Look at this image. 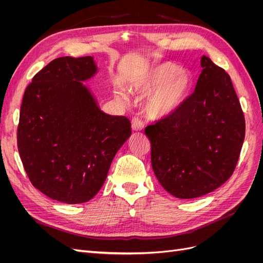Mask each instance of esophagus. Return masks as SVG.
<instances>
[{"mask_svg": "<svg viewBox=\"0 0 263 263\" xmlns=\"http://www.w3.org/2000/svg\"><path fill=\"white\" fill-rule=\"evenodd\" d=\"M132 128H133V130H135V132L141 130L142 128H144V123H142L138 117H134V118L132 119Z\"/></svg>", "mask_w": 263, "mask_h": 263, "instance_id": "1", "label": "esophagus"}]
</instances>
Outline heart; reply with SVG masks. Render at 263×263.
<instances>
[{"label":"heart","instance_id":"heart-1","mask_svg":"<svg viewBox=\"0 0 263 263\" xmlns=\"http://www.w3.org/2000/svg\"><path fill=\"white\" fill-rule=\"evenodd\" d=\"M193 85V78L186 70L171 62L150 67L135 78L132 86L141 95H147L145 113L154 119L173 115L184 104ZM117 97L124 99L122 92Z\"/></svg>","mask_w":263,"mask_h":263}]
</instances>
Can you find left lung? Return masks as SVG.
I'll return each mask as SVG.
<instances>
[{
	"instance_id": "left-lung-1",
	"label": "left lung",
	"mask_w": 263,
	"mask_h": 263,
	"mask_svg": "<svg viewBox=\"0 0 263 263\" xmlns=\"http://www.w3.org/2000/svg\"><path fill=\"white\" fill-rule=\"evenodd\" d=\"M194 92L178 112L146 127L151 165L171 195L194 198L232 177L246 123L230 77L206 55Z\"/></svg>"
}]
</instances>
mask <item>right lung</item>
Segmentation results:
<instances>
[{
    "mask_svg": "<svg viewBox=\"0 0 263 263\" xmlns=\"http://www.w3.org/2000/svg\"><path fill=\"white\" fill-rule=\"evenodd\" d=\"M90 55L52 60L24 93L17 148L29 181L52 200L90 201L129 138V119L100 109L82 83L97 73Z\"/></svg>",
    "mask_w": 263,
    "mask_h": 263,
    "instance_id": "add662e5",
    "label": "right lung"
}]
</instances>
